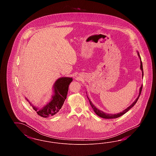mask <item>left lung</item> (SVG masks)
I'll return each mask as SVG.
<instances>
[{"instance_id":"obj_1","label":"left lung","mask_w":156,"mask_h":156,"mask_svg":"<svg viewBox=\"0 0 156 156\" xmlns=\"http://www.w3.org/2000/svg\"><path fill=\"white\" fill-rule=\"evenodd\" d=\"M138 55H139V56L140 57V55H139V54L138 53ZM141 59V58H140ZM140 69H141V71H142V73H143V64H142V62L140 61ZM142 88H143V85H141V87H140V92H139V97H137V98L136 99V101L134 102L133 104H132L130 106H129L127 109H126L125 111H123V112H120V113H118V114H108V113H104L102 111H100V110H99V109H98L97 108L92 104V103L90 102V101L89 100V98L88 97V99H89V104L90 105V106H91V107L92 108V109H93V110L95 112V113L97 114L98 116H99V117H101V118H105V119H115V118H119L120 116H121L122 115H124L125 113H126L127 112L129 111L133 106L134 105L136 104V103L137 102V100H138V99H139V98L140 97V94H141V90H142Z\"/></svg>"}]
</instances>
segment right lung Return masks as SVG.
Returning <instances> with one entry per match:
<instances>
[{"mask_svg":"<svg viewBox=\"0 0 156 156\" xmlns=\"http://www.w3.org/2000/svg\"><path fill=\"white\" fill-rule=\"evenodd\" d=\"M72 81V78L68 77H62L57 80L54 86V95L52 96V101L41 109L33 106V109L36 111L39 116L45 118L57 114L67 98L68 87Z\"/></svg>","mask_w":156,"mask_h":156,"instance_id":"right-lung-1","label":"right lung"}]
</instances>
